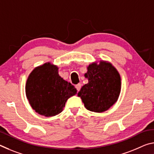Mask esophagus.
I'll use <instances>...</instances> for the list:
<instances>
[{
    "instance_id": "esophagus-1",
    "label": "esophagus",
    "mask_w": 154,
    "mask_h": 154,
    "mask_svg": "<svg viewBox=\"0 0 154 154\" xmlns=\"http://www.w3.org/2000/svg\"><path fill=\"white\" fill-rule=\"evenodd\" d=\"M81 87H82V85H81V83H78L76 85H75V88H76L77 92H79L81 89Z\"/></svg>"
}]
</instances>
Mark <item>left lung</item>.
<instances>
[{"mask_svg": "<svg viewBox=\"0 0 154 154\" xmlns=\"http://www.w3.org/2000/svg\"><path fill=\"white\" fill-rule=\"evenodd\" d=\"M85 77L88 83L78 92V96L88 110L102 113L116 103L121 91V78L116 68L109 62L100 61L88 67Z\"/></svg>", "mask_w": 154, "mask_h": 154, "instance_id": "obj_1", "label": "left lung"}]
</instances>
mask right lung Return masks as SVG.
Instances as JSON below:
<instances>
[{"label":"right lung","instance_id":"add662e5","mask_svg":"<svg viewBox=\"0 0 154 154\" xmlns=\"http://www.w3.org/2000/svg\"><path fill=\"white\" fill-rule=\"evenodd\" d=\"M58 68L48 62L35 68L28 77L26 94L36 113L51 117L61 113L76 88L58 75Z\"/></svg>","mask_w":154,"mask_h":154}]
</instances>
